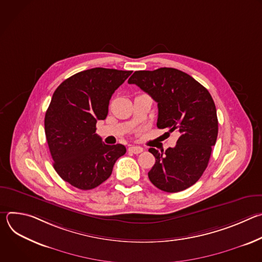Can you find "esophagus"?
<instances>
[{
    "label": "esophagus",
    "mask_w": 262,
    "mask_h": 262,
    "mask_svg": "<svg viewBox=\"0 0 262 262\" xmlns=\"http://www.w3.org/2000/svg\"><path fill=\"white\" fill-rule=\"evenodd\" d=\"M128 151L133 152L135 155H139V154H141L143 151V148L140 147V146H130L128 148Z\"/></svg>",
    "instance_id": "1"
}]
</instances>
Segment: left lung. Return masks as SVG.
<instances>
[{
	"label": "left lung",
	"instance_id": "left-lung-1",
	"mask_svg": "<svg viewBox=\"0 0 262 262\" xmlns=\"http://www.w3.org/2000/svg\"><path fill=\"white\" fill-rule=\"evenodd\" d=\"M128 84H136L158 102L159 128L179 134L175 147L165 152L149 148L156 158L149 179L167 193L190 188L205 171L217 137L211 95L188 73L169 67L135 71Z\"/></svg>",
	"mask_w": 262,
	"mask_h": 262
}]
</instances>
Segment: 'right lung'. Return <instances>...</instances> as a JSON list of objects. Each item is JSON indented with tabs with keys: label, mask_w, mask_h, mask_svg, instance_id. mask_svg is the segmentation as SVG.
<instances>
[{
	"label": "right lung",
	"mask_w": 262,
	"mask_h": 262,
	"mask_svg": "<svg viewBox=\"0 0 262 262\" xmlns=\"http://www.w3.org/2000/svg\"><path fill=\"white\" fill-rule=\"evenodd\" d=\"M132 71L91 68L73 74L56 89L46 113L45 130L54 168L80 190L105 181L124 145H106L95 134L97 120L107 115L110 99Z\"/></svg>",
	"instance_id": "obj_1"
}]
</instances>
